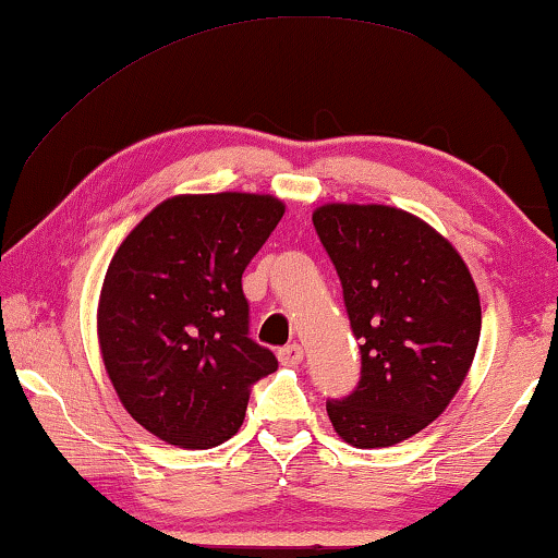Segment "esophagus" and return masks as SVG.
I'll use <instances>...</instances> for the list:
<instances>
[{
	"instance_id": "obj_1",
	"label": "esophagus",
	"mask_w": 558,
	"mask_h": 558,
	"mask_svg": "<svg viewBox=\"0 0 558 558\" xmlns=\"http://www.w3.org/2000/svg\"><path fill=\"white\" fill-rule=\"evenodd\" d=\"M304 357V350L300 342H292V345H284L279 350V361L281 365H300Z\"/></svg>"
}]
</instances>
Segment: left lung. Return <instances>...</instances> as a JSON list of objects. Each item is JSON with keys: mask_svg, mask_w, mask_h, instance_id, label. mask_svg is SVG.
Segmentation results:
<instances>
[{"mask_svg": "<svg viewBox=\"0 0 558 558\" xmlns=\"http://www.w3.org/2000/svg\"><path fill=\"white\" fill-rule=\"evenodd\" d=\"M312 223L361 340V380L327 401V416L353 447L399 445L468 376L483 325L475 281L445 235L391 205H323Z\"/></svg>", "mask_w": 558, "mask_h": 558, "instance_id": "1", "label": "left lung"}]
</instances>
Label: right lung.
Instances as JSON below:
<instances>
[{
    "instance_id": "obj_1",
    "label": "right lung",
    "mask_w": 558,
    "mask_h": 558,
    "mask_svg": "<svg viewBox=\"0 0 558 558\" xmlns=\"http://www.w3.org/2000/svg\"><path fill=\"white\" fill-rule=\"evenodd\" d=\"M284 216L271 195H174L126 235L98 300L119 401L167 445L210 449L241 429L277 355L248 338L241 277Z\"/></svg>"
}]
</instances>
